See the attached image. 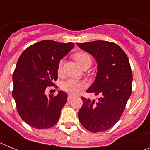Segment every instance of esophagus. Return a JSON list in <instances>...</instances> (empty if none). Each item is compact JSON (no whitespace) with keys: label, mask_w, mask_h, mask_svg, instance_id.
Returning <instances> with one entry per match:
<instances>
[{"label":"esophagus","mask_w":150,"mask_h":150,"mask_svg":"<svg viewBox=\"0 0 150 150\" xmlns=\"http://www.w3.org/2000/svg\"><path fill=\"white\" fill-rule=\"evenodd\" d=\"M75 95H72V94H69L68 96V100H71L72 98H74L75 97Z\"/></svg>","instance_id":"34e87169"}]
</instances>
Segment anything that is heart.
Listing matches in <instances>:
<instances>
[{"mask_svg": "<svg viewBox=\"0 0 150 150\" xmlns=\"http://www.w3.org/2000/svg\"><path fill=\"white\" fill-rule=\"evenodd\" d=\"M75 59L77 62L82 66L87 61H91V57L89 56V54L86 52H79L75 54L74 56ZM62 65H63V61H61L58 64V71L61 72L62 70ZM86 86V83L81 80L75 79H68L65 81L62 82L61 85V88L66 93H76L79 91L80 89L84 88Z\"/></svg>", "mask_w": 150, "mask_h": 150, "instance_id": "heart-1", "label": "heart"}]
</instances>
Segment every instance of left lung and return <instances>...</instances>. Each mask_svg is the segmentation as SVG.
<instances>
[{
    "label": "left lung",
    "instance_id": "1",
    "mask_svg": "<svg viewBox=\"0 0 150 150\" xmlns=\"http://www.w3.org/2000/svg\"><path fill=\"white\" fill-rule=\"evenodd\" d=\"M77 46L91 54L97 64L96 77L86 93L100 96L97 101L81 97L83 104L79 120L92 132L107 131L118 121L132 94L129 61L124 50L111 42L96 40Z\"/></svg>",
    "mask_w": 150,
    "mask_h": 150
}]
</instances>
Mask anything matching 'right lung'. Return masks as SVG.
<instances>
[{"instance_id": "right-lung-1", "label": "right lung", "mask_w": 150, "mask_h": 150, "mask_svg": "<svg viewBox=\"0 0 150 150\" xmlns=\"http://www.w3.org/2000/svg\"><path fill=\"white\" fill-rule=\"evenodd\" d=\"M74 47L72 43L42 40L25 50L18 60L12 96L21 118L33 128H49L58 121L67 93L60 90L57 96H47L45 90L57 79L60 61Z\"/></svg>"}]
</instances>
